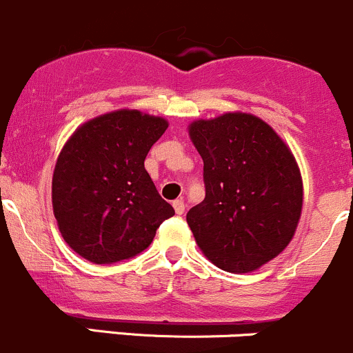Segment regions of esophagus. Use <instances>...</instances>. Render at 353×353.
<instances>
[{
    "instance_id": "obj_1",
    "label": "esophagus",
    "mask_w": 353,
    "mask_h": 353,
    "mask_svg": "<svg viewBox=\"0 0 353 353\" xmlns=\"http://www.w3.org/2000/svg\"><path fill=\"white\" fill-rule=\"evenodd\" d=\"M173 208H175V212L178 216L183 214V212H185V204H183V201H181V199H176V201H173Z\"/></svg>"
}]
</instances>
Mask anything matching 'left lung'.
I'll list each match as a JSON object with an SVG mask.
<instances>
[{"mask_svg": "<svg viewBox=\"0 0 353 353\" xmlns=\"http://www.w3.org/2000/svg\"><path fill=\"white\" fill-rule=\"evenodd\" d=\"M204 161L205 197L187 212L199 249L219 270L252 273L280 256L302 214L294 152L259 117L230 111L188 125Z\"/></svg>", "mask_w": 353, "mask_h": 353, "instance_id": "left-lung-1", "label": "left lung"}]
</instances>
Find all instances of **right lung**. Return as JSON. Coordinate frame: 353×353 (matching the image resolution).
<instances>
[{
	"label": "right lung",
	"instance_id": "right-lung-1",
	"mask_svg": "<svg viewBox=\"0 0 353 353\" xmlns=\"http://www.w3.org/2000/svg\"><path fill=\"white\" fill-rule=\"evenodd\" d=\"M168 121L117 110L80 125L59 152L51 199L63 240L94 264L148 249L175 209L161 199L144 161Z\"/></svg>",
	"mask_w": 353,
	"mask_h": 353
}]
</instances>
